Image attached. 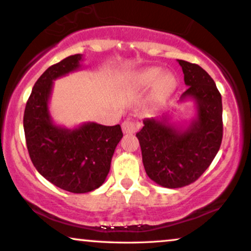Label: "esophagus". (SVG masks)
Listing matches in <instances>:
<instances>
[{
    "label": "esophagus",
    "mask_w": 251,
    "mask_h": 251,
    "mask_svg": "<svg viewBox=\"0 0 251 251\" xmlns=\"http://www.w3.org/2000/svg\"><path fill=\"white\" fill-rule=\"evenodd\" d=\"M122 128H123L124 133H126V134H132V133H134L135 131H137L138 125L133 122V120L126 119L125 122H124V123L122 124Z\"/></svg>",
    "instance_id": "obj_1"
}]
</instances>
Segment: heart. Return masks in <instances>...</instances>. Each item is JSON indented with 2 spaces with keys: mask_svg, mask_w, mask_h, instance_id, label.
Instances as JSON below:
<instances>
[{
  "mask_svg": "<svg viewBox=\"0 0 251 251\" xmlns=\"http://www.w3.org/2000/svg\"><path fill=\"white\" fill-rule=\"evenodd\" d=\"M132 82L137 88H148L154 83L151 98L153 101H160L175 88L176 77L170 72L162 74V68L159 67H148L135 73Z\"/></svg>",
  "mask_w": 251,
  "mask_h": 251,
  "instance_id": "obj_1",
  "label": "heart"
}]
</instances>
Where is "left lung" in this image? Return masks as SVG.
<instances>
[{
	"label": "left lung",
	"mask_w": 251,
	"mask_h": 251,
	"mask_svg": "<svg viewBox=\"0 0 251 251\" xmlns=\"http://www.w3.org/2000/svg\"><path fill=\"white\" fill-rule=\"evenodd\" d=\"M188 89L179 101L194 100L197 114L186 127L169 116L144 120L137 138L146 174L164 188H183L209 168L223 137L222 97L212 77L196 63L178 60Z\"/></svg>",
	"instance_id": "1"
}]
</instances>
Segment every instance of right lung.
Masks as SVG:
<instances>
[{
	"mask_svg": "<svg viewBox=\"0 0 251 251\" xmlns=\"http://www.w3.org/2000/svg\"><path fill=\"white\" fill-rule=\"evenodd\" d=\"M81 60V54H75L50 66L34 85L24 116L25 143L35 169L57 188L73 194L102 185L123 138L120 125L85 123L68 129L53 123L48 103L54 80L79 70Z\"/></svg>",
	"mask_w": 251,
	"mask_h": 251,
	"instance_id": "right-lung-1",
	"label": "right lung"
}]
</instances>
